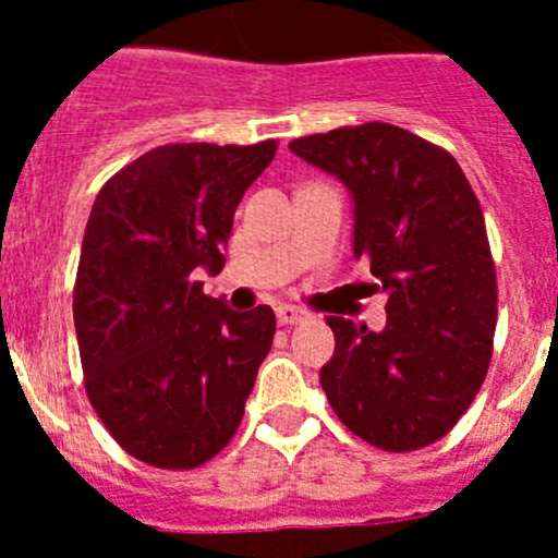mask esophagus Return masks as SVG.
Instances as JSON below:
<instances>
[{"mask_svg":"<svg viewBox=\"0 0 558 558\" xmlns=\"http://www.w3.org/2000/svg\"><path fill=\"white\" fill-rule=\"evenodd\" d=\"M275 315H278V324L280 326L300 324V320L307 318V313L302 311V307H296V305H280L278 311H275Z\"/></svg>","mask_w":558,"mask_h":558,"instance_id":"obj_1","label":"esophagus"}]
</instances>
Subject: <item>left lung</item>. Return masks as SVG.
<instances>
[{
  "label": "left lung",
  "instance_id": "obj_1",
  "mask_svg": "<svg viewBox=\"0 0 558 558\" xmlns=\"http://www.w3.org/2000/svg\"><path fill=\"white\" fill-rule=\"evenodd\" d=\"M353 199V256L384 291L386 326L329 315L320 386L337 418L384 451L440 440L481 391L497 326V272L481 205L448 150L391 123L289 143Z\"/></svg>",
  "mask_w": 558,
  "mask_h": 558
}]
</instances>
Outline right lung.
<instances>
[{
    "label": "right lung",
    "mask_w": 558,
    "mask_h": 558,
    "mask_svg": "<svg viewBox=\"0 0 558 558\" xmlns=\"http://www.w3.org/2000/svg\"><path fill=\"white\" fill-rule=\"evenodd\" d=\"M275 148L161 145L112 174L94 202L72 305L77 348L94 410L145 464H205L243 421L275 313L232 311L196 275L223 269L234 210Z\"/></svg>",
    "instance_id": "1"
}]
</instances>
